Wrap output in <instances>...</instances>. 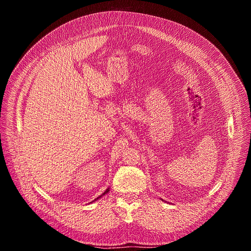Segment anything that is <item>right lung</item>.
Returning <instances> with one entry per match:
<instances>
[{"label": "right lung", "instance_id": "obj_1", "mask_svg": "<svg viewBox=\"0 0 251 251\" xmlns=\"http://www.w3.org/2000/svg\"><path fill=\"white\" fill-rule=\"evenodd\" d=\"M108 192H109V188H108V189H106V191H105V192H104V193H103V194H102V195H100V196H99V197H97V198H96V199H95V200H94V201H96V200H97V199H99V198H101V197H102V196H104V195H105V194H107V193H108ZM94 201H93V202H94Z\"/></svg>", "mask_w": 251, "mask_h": 251}]
</instances>
